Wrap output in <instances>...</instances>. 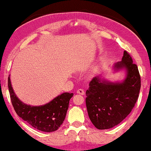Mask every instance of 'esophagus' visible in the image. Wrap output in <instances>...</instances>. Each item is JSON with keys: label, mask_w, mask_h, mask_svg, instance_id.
<instances>
[{"label": "esophagus", "mask_w": 151, "mask_h": 151, "mask_svg": "<svg viewBox=\"0 0 151 151\" xmlns=\"http://www.w3.org/2000/svg\"><path fill=\"white\" fill-rule=\"evenodd\" d=\"M77 93H79V94H80V95H83L85 94L84 91H83V89H78L77 91Z\"/></svg>", "instance_id": "obj_1"}]
</instances>
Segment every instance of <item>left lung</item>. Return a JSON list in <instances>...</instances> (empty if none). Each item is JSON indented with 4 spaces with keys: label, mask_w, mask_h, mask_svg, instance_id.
<instances>
[{
    "label": "left lung",
    "mask_w": 151,
    "mask_h": 151,
    "mask_svg": "<svg viewBox=\"0 0 151 151\" xmlns=\"http://www.w3.org/2000/svg\"><path fill=\"white\" fill-rule=\"evenodd\" d=\"M115 72L125 70L121 81H111L97 76L86 92L88 114L99 129H110L122 122L132 111L139 97L141 78L137 65L126 51L122 60L112 67Z\"/></svg>",
    "instance_id": "obj_1"
}]
</instances>
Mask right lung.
Returning a JSON list of instances; mask_svg holds the SVG:
<instances>
[{
    "instance_id": "1",
    "label": "right lung",
    "mask_w": 151,
    "mask_h": 151,
    "mask_svg": "<svg viewBox=\"0 0 151 151\" xmlns=\"http://www.w3.org/2000/svg\"><path fill=\"white\" fill-rule=\"evenodd\" d=\"M8 88L11 101L17 115L39 130L51 132L57 130L63 123L70 100L73 93H63L43 105L31 106L17 98L8 77Z\"/></svg>"
}]
</instances>
